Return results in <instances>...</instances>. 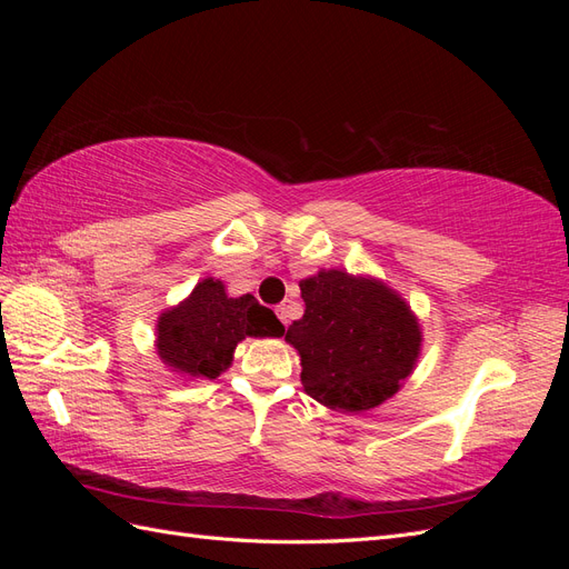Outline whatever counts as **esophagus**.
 <instances>
[{"mask_svg":"<svg viewBox=\"0 0 569 569\" xmlns=\"http://www.w3.org/2000/svg\"><path fill=\"white\" fill-rule=\"evenodd\" d=\"M274 311H278V318H280V320H282V325L287 327V325H289V308L282 303V306L274 308Z\"/></svg>","mask_w":569,"mask_h":569,"instance_id":"esophagus-1","label":"esophagus"}]
</instances>
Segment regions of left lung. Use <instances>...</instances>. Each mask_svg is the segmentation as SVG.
<instances>
[{"instance_id": "1", "label": "left lung", "mask_w": 569, "mask_h": 569, "mask_svg": "<svg viewBox=\"0 0 569 569\" xmlns=\"http://www.w3.org/2000/svg\"><path fill=\"white\" fill-rule=\"evenodd\" d=\"M299 287L306 311L284 339L301 356L306 393L341 412L391 399L422 347L410 306L385 282L343 270H320Z\"/></svg>"}]
</instances>
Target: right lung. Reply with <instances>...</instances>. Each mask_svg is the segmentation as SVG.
I'll list each match as a JSON object with an SVG mask.
<instances>
[{
  "label": "right lung",
  "mask_w": 569,
  "mask_h": 569,
  "mask_svg": "<svg viewBox=\"0 0 569 569\" xmlns=\"http://www.w3.org/2000/svg\"><path fill=\"white\" fill-rule=\"evenodd\" d=\"M284 325L251 295L228 297L226 284L201 280L192 295L161 313L157 351L180 375L216 380L232 363L237 343L247 337H282Z\"/></svg>",
  "instance_id": "right-lung-1"
}]
</instances>
